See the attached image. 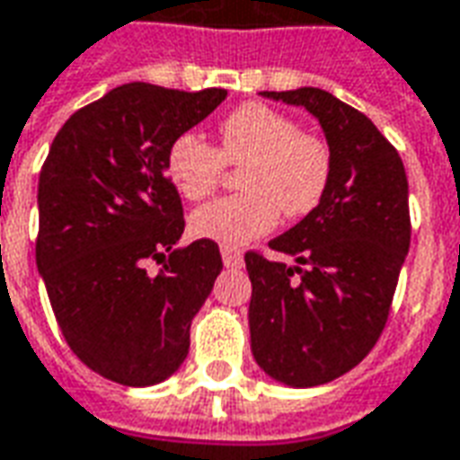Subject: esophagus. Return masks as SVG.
Here are the masks:
<instances>
[{
    "label": "esophagus",
    "mask_w": 460,
    "mask_h": 460,
    "mask_svg": "<svg viewBox=\"0 0 460 460\" xmlns=\"http://www.w3.org/2000/svg\"><path fill=\"white\" fill-rule=\"evenodd\" d=\"M220 255H223V262L227 268H240L243 265V250L235 248V245H223Z\"/></svg>",
    "instance_id": "obj_1"
}]
</instances>
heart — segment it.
Instances as JSON below:
<instances>
[{
  "label": "heart",
  "instance_id": "1",
  "mask_svg": "<svg viewBox=\"0 0 460 460\" xmlns=\"http://www.w3.org/2000/svg\"><path fill=\"white\" fill-rule=\"evenodd\" d=\"M225 163L240 164L243 192L217 198L192 212V233L225 245L248 243L270 233L280 220L303 217L321 205L331 182V150L321 137L268 104L235 107L220 122L217 150L205 139L182 132L167 147V175L188 199L210 195L220 185Z\"/></svg>",
  "mask_w": 460,
  "mask_h": 460
}]
</instances>
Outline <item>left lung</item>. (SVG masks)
Wrapping results in <instances>:
<instances>
[{
  "label": "left lung",
  "mask_w": 460,
  "mask_h": 460,
  "mask_svg": "<svg viewBox=\"0 0 460 460\" xmlns=\"http://www.w3.org/2000/svg\"><path fill=\"white\" fill-rule=\"evenodd\" d=\"M305 107L331 150L321 205L268 245L293 265L245 255L250 345L272 381L323 385L356 368L381 338L411 248L408 180L395 147L331 92H261Z\"/></svg>",
  "instance_id": "1"
}]
</instances>
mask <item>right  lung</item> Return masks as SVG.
<instances>
[{
	"mask_svg": "<svg viewBox=\"0 0 460 460\" xmlns=\"http://www.w3.org/2000/svg\"><path fill=\"white\" fill-rule=\"evenodd\" d=\"M225 97L129 82L69 117L44 160L37 270L66 345L107 381L155 385L188 358L223 258L208 237L175 248L185 217L167 147Z\"/></svg>",
	"mask_w": 460,
	"mask_h": 460,
	"instance_id": "add662e5",
	"label": "right lung"
}]
</instances>
